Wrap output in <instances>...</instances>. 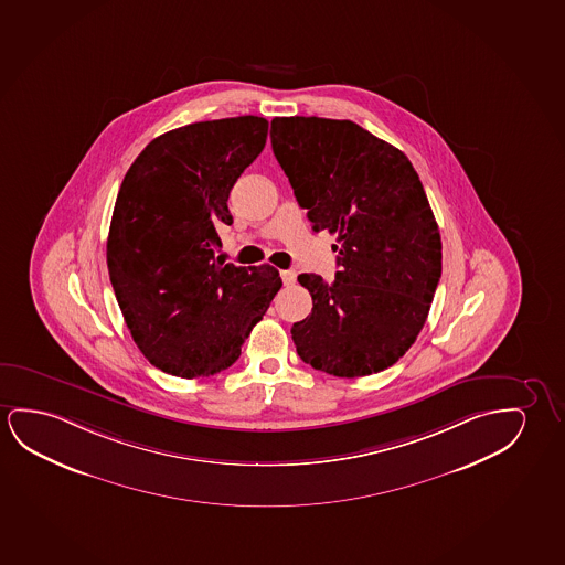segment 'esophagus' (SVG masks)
<instances>
[{
	"label": "esophagus",
	"mask_w": 565,
	"mask_h": 565,
	"mask_svg": "<svg viewBox=\"0 0 565 565\" xmlns=\"http://www.w3.org/2000/svg\"><path fill=\"white\" fill-rule=\"evenodd\" d=\"M279 276H281V281L286 284V286H294L295 279H297V274L294 270H281L279 271Z\"/></svg>",
	"instance_id": "34e87169"
}]
</instances>
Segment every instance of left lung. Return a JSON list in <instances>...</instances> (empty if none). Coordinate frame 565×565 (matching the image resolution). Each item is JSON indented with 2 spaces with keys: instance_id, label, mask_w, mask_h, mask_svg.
Segmentation results:
<instances>
[{
  "instance_id": "1",
  "label": "left lung",
  "mask_w": 565,
  "mask_h": 565,
  "mask_svg": "<svg viewBox=\"0 0 565 565\" xmlns=\"http://www.w3.org/2000/svg\"><path fill=\"white\" fill-rule=\"evenodd\" d=\"M271 149L312 230L338 235L335 279L301 274L312 312L291 327L299 358L334 376L385 371L426 324L441 235L401 149L352 120H271Z\"/></svg>"
}]
</instances>
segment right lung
Listing matches in <instances>:
<instances>
[{
  "label": "right lung",
  "mask_w": 565,
  "mask_h": 565,
  "mask_svg": "<svg viewBox=\"0 0 565 565\" xmlns=\"http://www.w3.org/2000/svg\"><path fill=\"white\" fill-rule=\"evenodd\" d=\"M268 120L189 124L149 141L122 180L107 241L116 301L139 352L169 375L231 367L281 287L264 264L215 258L233 184L260 156Z\"/></svg>",
  "instance_id": "add662e5"
}]
</instances>
